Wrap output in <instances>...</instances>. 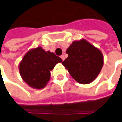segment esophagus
<instances>
[{
	"label": "esophagus",
	"instance_id": "34e87169",
	"mask_svg": "<svg viewBox=\"0 0 122 122\" xmlns=\"http://www.w3.org/2000/svg\"><path fill=\"white\" fill-rule=\"evenodd\" d=\"M61 58L62 59V60H63H63L65 59V56H64V55H61Z\"/></svg>",
	"mask_w": 122,
	"mask_h": 122
}]
</instances>
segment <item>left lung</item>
Masks as SVG:
<instances>
[{
    "label": "left lung",
    "instance_id": "1",
    "mask_svg": "<svg viewBox=\"0 0 122 122\" xmlns=\"http://www.w3.org/2000/svg\"><path fill=\"white\" fill-rule=\"evenodd\" d=\"M68 57L62 62L72 78L81 84H89L98 76L103 66L101 51L82 40L72 42L67 49Z\"/></svg>",
    "mask_w": 122,
    "mask_h": 122
}]
</instances>
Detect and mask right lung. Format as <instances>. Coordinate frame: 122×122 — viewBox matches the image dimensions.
<instances>
[{
  "mask_svg": "<svg viewBox=\"0 0 122 122\" xmlns=\"http://www.w3.org/2000/svg\"><path fill=\"white\" fill-rule=\"evenodd\" d=\"M61 62L62 59L55 53L46 52L41 47H37L24 55L19 66L20 73L30 87L41 89L50 79V71Z\"/></svg>",
  "mask_w": 122,
  "mask_h": 122,
  "instance_id": "obj_1",
  "label": "right lung"
}]
</instances>
